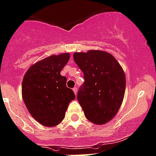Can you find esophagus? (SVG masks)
<instances>
[{"mask_svg": "<svg viewBox=\"0 0 156 156\" xmlns=\"http://www.w3.org/2000/svg\"><path fill=\"white\" fill-rule=\"evenodd\" d=\"M73 93H75V95H76V93H77V88H76V87H74V88L73 89Z\"/></svg>", "mask_w": 156, "mask_h": 156, "instance_id": "esophagus-1", "label": "esophagus"}]
</instances>
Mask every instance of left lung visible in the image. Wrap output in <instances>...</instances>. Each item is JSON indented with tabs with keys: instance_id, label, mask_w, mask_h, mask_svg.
I'll list each match as a JSON object with an SVG mask.
<instances>
[{
	"instance_id": "left-lung-1",
	"label": "left lung",
	"mask_w": 156,
	"mask_h": 156,
	"mask_svg": "<svg viewBox=\"0 0 156 156\" xmlns=\"http://www.w3.org/2000/svg\"><path fill=\"white\" fill-rule=\"evenodd\" d=\"M73 60L83 72L84 82L77 99L87 119L103 125L118 112L126 90L123 69L115 57L103 50L75 52Z\"/></svg>"
}]
</instances>
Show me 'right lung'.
<instances>
[{"label": "right lung", "mask_w": 156, "mask_h": 156, "mask_svg": "<svg viewBox=\"0 0 156 156\" xmlns=\"http://www.w3.org/2000/svg\"><path fill=\"white\" fill-rule=\"evenodd\" d=\"M69 53L51 55L30 66L22 82V97L35 120L44 126L60 124L75 94L60 75L69 60Z\"/></svg>", "instance_id": "add662e5"}]
</instances>
